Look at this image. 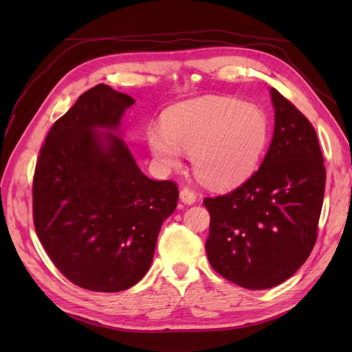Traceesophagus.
<instances>
[{"label": "esophagus", "instance_id": "34e87169", "mask_svg": "<svg viewBox=\"0 0 352 352\" xmlns=\"http://www.w3.org/2000/svg\"><path fill=\"white\" fill-rule=\"evenodd\" d=\"M180 199L184 204H193L197 201V193L189 188H183L180 190Z\"/></svg>", "mask_w": 352, "mask_h": 352}]
</instances>
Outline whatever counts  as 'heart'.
<instances>
[{
	"mask_svg": "<svg viewBox=\"0 0 352 352\" xmlns=\"http://www.w3.org/2000/svg\"><path fill=\"white\" fill-rule=\"evenodd\" d=\"M267 134V119L258 107L206 96L170 107L162 129L149 130L146 140L162 169L180 168L182 151L189 153L199 180L226 189L241 184L257 169Z\"/></svg>",
	"mask_w": 352,
	"mask_h": 352,
	"instance_id": "b5f03b06",
	"label": "heart"
}]
</instances>
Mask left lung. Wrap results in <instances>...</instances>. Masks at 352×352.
I'll return each mask as SVG.
<instances>
[{
	"label": "left lung",
	"mask_w": 352,
	"mask_h": 352,
	"mask_svg": "<svg viewBox=\"0 0 352 352\" xmlns=\"http://www.w3.org/2000/svg\"><path fill=\"white\" fill-rule=\"evenodd\" d=\"M271 96L275 129L261 166L237 189L204 198L208 261L226 280L252 290L286 281L309 258L325 192L315 129L276 89Z\"/></svg>",
	"instance_id": "obj_1"
}]
</instances>
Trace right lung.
<instances>
[{
    "mask_svg": "<svg viewBox=\"0 0 352 352\" xmlns=\"http://www.w3.org/2000/svg\"><path fill=\"white\" fill-rule=\"evenodd\" d=\"M131 96L96 85L58 118L33 177L36 234L66 278L94 292L134 286L153 261L157 236L178 203L175 182L138 168L116 130Z\"/></svg>",
    "mask_w": 352,
    "mask_h": 352,
    "instance_id": "1",
    "label": "right lung"
}]
</instances>
